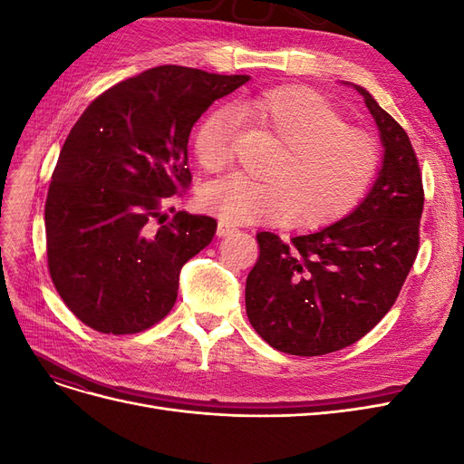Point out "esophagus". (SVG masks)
I'll return each mask as SVG.
<instances>
[{"mask_svg": "<svg viewBox=\"0 0 464 464\" xmlns=\"http://www.w3.org/2000/svg\"><path fill=\"white\" fill-rule=\"evenodd\" d=\"M237 228L236 227H232V224H228V222H218V227H217V236H228V234H232V232H236Z\"/></svg>", "mask_w": 464, "mask_h": 464, "instance_id": "1", "label": "esophagus"}]
</instances>
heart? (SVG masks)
Listing matches in <instances>:
<instances>
[{
	"mask_svg": "<svg viewBox=\"0 0 464 464\" xmlns=\"http://www.w3.org/2000/svg\"><path fill=\"white\" fill-rule=\"evenodd\" d=\"M236 114L283 145L269 181L228 176L208 184L199 205L222 222H286L317 228L346 217L368 191L379 147L363 130L346 125L327 98L307 87H278L237 98ZM236 131L227 111L208 114L195 131L193 152L205 172L234 159Z\"/></svg>",
	"mask_w": 464,
	"mask_h": 464,
	"instance_id": "heart-1",
	"label": "heart"
}]
</instances>
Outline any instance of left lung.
<instances>
[{"mask_svg": "<svg viewBox=\"0 0 464 464\" xmlns=\"http://www.w3.org/2000/svg\"><path fill=\"white\" fill-rule=\"evenodd\" d=\"M383 143L373 188L353 213L315 234L259 232L246 312L265 343L294 356L354 344L385 317L420 247L422 172L406 131L358 85Z\"/></svg>", "mask_w": 464, "mask_h": 464, "instance_id": "1", "label": "left lung"}]
</instances>
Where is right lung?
<instances>
[{"instance_id": "right-lung-1", "label": "right lung", "mask_w": 464, "mask_h": 464, "mask_svg": "<svg viewBox=\"0 0 464 464\" xmlns=\"http://www.w3.org/2000/svg\"><path fill=\"white\" fill-rule=\"evenodd\" d=\"M247 75L160 65L89 104L53 168L44 220L52 283L87 327L141 333L176 304L179 271L207 247L217 220L164 205L191 184L193 123Z\"/></svg>"}]
</instances>
